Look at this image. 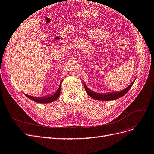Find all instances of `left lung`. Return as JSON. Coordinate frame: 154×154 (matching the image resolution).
Returning a JSON list of instances; mask_svg holds the SVG:
<instances>
[{"mask_svg":"<svg viewBox=\"0 0 154 154\" xmlns=\"http://www.w3.org/2000/svg\"><path fill=\"white\" fill-rule=\"evenodd\" d=\"M135 79L133 81V82L126 89H125L123 91H118V92H112L109 93H105V94H101V93H97L95 92H93L91 91L89 89L87 88L86 85L84 84V88L88 93V94L92 98L96 100H99V101H112V100H115L116 99H118L123 96L125 94L129 91V89L131 88V87L133 85V83H134Z\"/></svg>","mask_w":154,"mask_h":154,"instance_id":"left-lung-1","label":"left lung"}]
</instances>
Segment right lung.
Listing matches in <instances>:
<instances>
[{
	"instance_id": "right-lung-1",
	"label": "right lung",
	"mask_w": 154,
	"mask_h": 154,
	"mask_svg": "<svg viewBox=\"0 0 154 154\" xmlns=\"http://www.w3.org/2000/svg\"><path fill=\"white\" fill-rule=\"evenodd\" d=\"M62 82V81H61L60 84L59 88H58V90L57 91V92H56L55 94H53V95L48 96H44V97H33V96H29V95H28V94H25V96H26V97H28L29 99L32 100V101H34L35 102L39 103L46 104V103H49L53 102V101H55L56 99H57L58 97H59L60 94Z\"/></svg>"
}]
</instances>
